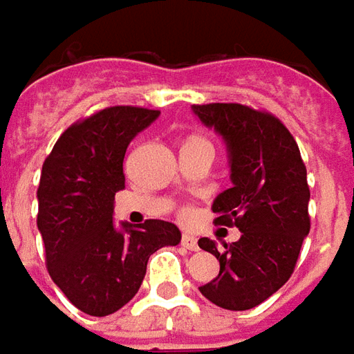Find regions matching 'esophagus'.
Wrapping results in <instances>:
<instances>
[{"instance_id":"1","label":"esophagus","mask_w":354,"mask_h":354,"mask_svg":"<svg viewBox=\"0 0 354 354\" xmlns=\"http://www.w3.org/2000/svg\"><path fill=\"white\" fill-rule=\"evenodd\" d=\"M181 244L183 248H187V250H190V252H198V250H200L196 236H192V234H189V232H185V234H183Z\"/></svg>"}]
</instances>
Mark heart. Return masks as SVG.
Instances as JSON below:
<instances>
[{"mask_svg":"<svg viewBox=\"0 0 354 354\" xmlns=\"http://www.w3.org/2000/svg\"><path fill=\"white\" fill-rule=\"evenodd\" d=\"M187 142H207V141H204V139H200V137H192V139H189V141Z\"/></svg>","mask_w":354,"mask_h":354,"instance_id":"obj_1","label":"heart"}]
</instances>
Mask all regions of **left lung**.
<instances>
[{
  "mask_svg": "<svg viewBox=\"0 0 354 354\" xmlns=\"http://www.w3.org/2000/svg\"><path fill=\"white\" fill-rule=\"evenodd\" d=\"M192 112L221 137L229 156L232 187L213 200L215 223L242 232L223 242L225 252L209 238L198 240L219 261V274L200 292L221 309H253L288 282L309 234L307 169L278 118L236 102L194 104Z\"/></svg>",
  "mask_w": 354,
  "mask_h": 354,
  "instance_id": "obj_1",
  "label": "left lung"
}]
</instances>
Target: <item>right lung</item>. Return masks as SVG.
Here are the masks:
<instances>
[{
	"mask_svg": "<svg viewBox=\"0 0 354 354\" xmlns=\"http://www.w3.org/2000/svg\"><path fill=\"white\" fill-rule=\"evenodd\" d=\"M158 110L110 106L59 137L37 189V230L47 270L72 305L106 317L139 292L152 253L181 242L173 223H114V196L125 189L124 156Z\"/></svg>",
	"mask_w": 354,
	"mask_h": 354,
	"instance_id": "1",
	"label": "right lung"
}]
</instances>
